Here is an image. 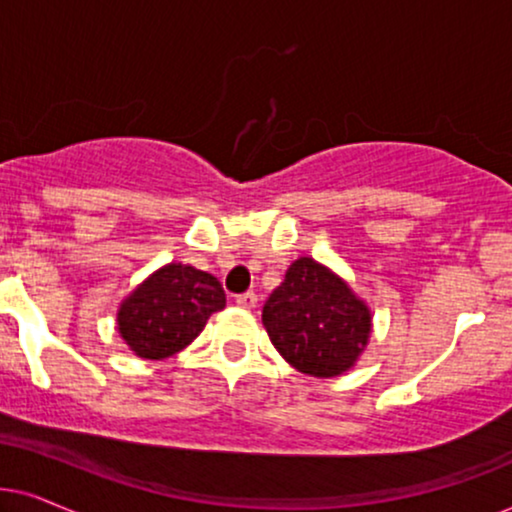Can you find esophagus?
<instances>
[{"mask_svg":"<svg viewBox=\"0 0 512 512\" xmlns=\"http://www.w3.org/2000/svg\"><path fill=\"white\" fill-rule=\"evenodd\" d=\"M236 304L241 306V309H255L257 295H255V292H243V295L236 297Z\"/></svg>","mask_w":512,"mask_h":512,"instance_id":"obj_1","label":"esophagus"}]
</instances>
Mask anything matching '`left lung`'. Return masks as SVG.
<instances>
[{"label":"left lung","mask_w":512,"mask_h":512,"mask_svg":"<svg viewBox=\"0 0 512 512\" xmlns=\"http://www.w3.org/2000/svg\"><path fill=\"white\" fill-rule=\"evenodd\" d=\"M271 344L295 367L318 379L349 372L372 335V311L330 267L299 257L262 309Z\"/></svg>","instance_id":"8db88e82"}]
</instances>
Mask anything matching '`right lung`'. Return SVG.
<instances>
[{
  "instance_id": "right-lung-1",
  "label": "right lung",
  "mask_w": 512,
  "mask_h": 512,
  "mask_svg": "<svg viewBox=\"0 0 512 512\" xmlns=\"http://www.w3.org/2000/svg\"><path fill=\"white\" fill-rule=\"evenodd\" d=\"M224 306L227 297L213 274L170 262L121 299L117 330L138 358L163 360L187 349Z\"/></svg>"
}]
</instances>
